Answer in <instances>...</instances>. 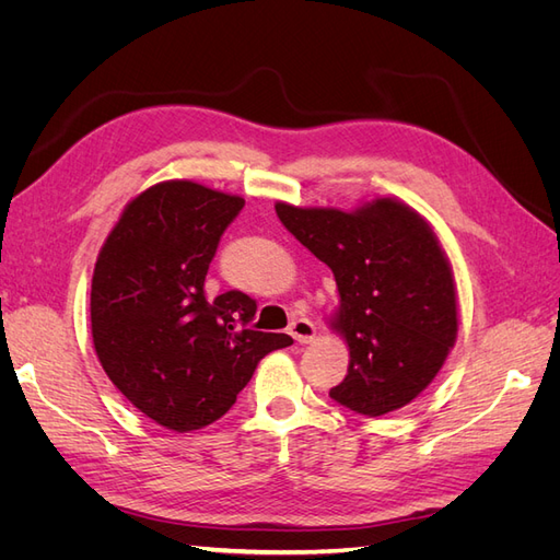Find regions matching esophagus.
I'll use <instances>...</instances> for the list:
<instances>
[{"instance_id":"obj_1","label":"esophagus","mask_w":560,"mask_h":560,"mask_svg":"<svg viewBox=\"0 0 560 560\" xmlns=\"http://www.w3.org/2000/svg\"><path fill=\"white\" fill-rule=\"evenodd\" d=\"M290 334L294 336L296 343H313L315 336H317V327L313 325L311 319L299 317V319H294L292 325H290Z\"/></svg>"}]
</instances>
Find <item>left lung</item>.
I'll return each mask as SVG.
<instances>
[{"label": "left lung", "mask_w": 560, "mask_h": 560, "mask_svg": "<svg viewBox=\"0 0 560 560\" xmlns=\"http://www.w3.org/2000/svg\"><path fill=\"white\" fill-rule=\"evenodd\" d=\"M276 212L331 268L341 296L331 327L346 336L350 366L329 397L369 418L413 401L457 336L453 270L430 224L393 198L358 212L287 202Z\"/></svg>", "instance_id": "obj_1"}]
</instances>
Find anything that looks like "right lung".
I'll list each match as a JSON object with an SVG mask.
<instances>
[{"label":"right lung","instance_id":"obj_1","mask_svg":"<svg viewBox=\"0 0 560 560\" xmlns=\"http://www.w3.org/2000/svg\"><path fill=\"white\" fill-rule=\"evenodd\" d=\"M241 196L161 182L130 200L100 249L91 329L109 381L147 418L191 432L222 418L270 350L292 336L249 329L257 301L206 296V276Z\"/></svg>","mask_w":560,"mask_h":560}]
</instances>
